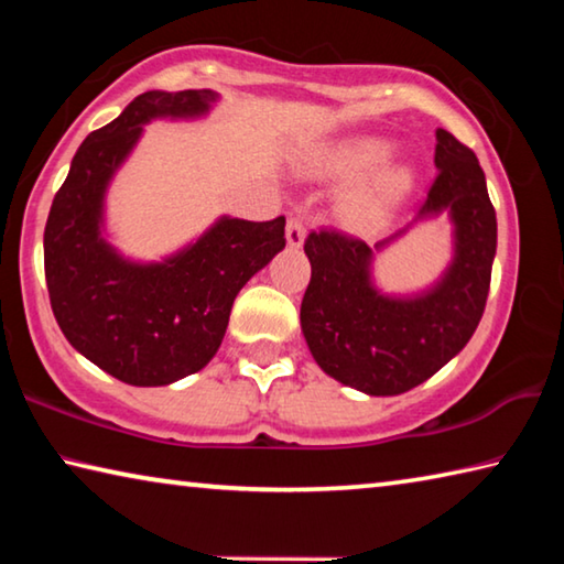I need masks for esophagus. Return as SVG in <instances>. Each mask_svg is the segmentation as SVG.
<instances>
[{
	"instance_id": "1",
	"label": "esophagus",
	"mask_w": 564,
	"mask_h": 564,
	"mask_svg": "<svg viewBox=\"0 0 564 564\" xmlns=\"http://www.w3.org/2000/svg\"><path fill=\"white\" fill-rule=\"evenodd\" d=\"M285 241H289L291 248H301L305 241V226L299 221V218H291L289 226H285Z\"/></svg>"
}]
</instances>
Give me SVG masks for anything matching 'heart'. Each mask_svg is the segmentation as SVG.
I'll return each instance as SVG.
<instances>
[{
	"label": "heart",
	"instance_id": "heart-1",
	"mask_svg": "<svg viewBox=\"0 0 564 564\" xmlns=\"http://www.w3.org/2000/svg\"><path fill=\"white\" fill-rule=\"evenodd\" d=\"M390 156V144L383 139L360 137L338 141L321 149L313 159V171L318 176L330 178H358L378 166H383ZM413 186V174L405 166H388L366 184L352 188L343 202V216L356 228H370L386 221V216L403 202V196Z\"/></svg>",
	"mask_w": 564,
	"mask_h": 564
}]
</instances>
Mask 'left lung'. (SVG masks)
Listing matches in <instances>:
<instances>
[{
	"label": "left lung",
	"instance_id": "left-lung-1",
	"mask_svg": "<svg viewBox=\"0 0 564 564\" xmlns=\"http://www.w3.org/2000/svg\"><path fill=\"white\" fill-rule=\"evenodd\" d=\"M435 169L417 216L370 248L338 231L305 238L311 283L301 330L323 373L366 395H400L425 383L473 338L490 291L498 218L477 156L451 131H435ZM447 213L454 261L431 290L395 296L372 281V259L410 227Z\"/></svg>",
	"mask_w": 564,
	"mask_h": 564
}]
</instances>
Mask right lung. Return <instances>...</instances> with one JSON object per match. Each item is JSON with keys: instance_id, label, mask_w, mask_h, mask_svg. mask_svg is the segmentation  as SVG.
<instances>
[{"instance_id": "1", "label": "right lung", "mask_w": 564, "mask_h": 564, "mask_svg": "<svg viewBox=\"0 0 564 564\" xmlns=\"http://www.w3.org/2000/svg\"><path fill=\"white\" fill-rule=\"evenodd\" d=\"M212 89L147 91L72 159L44 228V273L66 340L121 383L169 386L216 356L238 291L283 251L285 218L221 216L161 261L123 259L104 236L111 178L156 119L206 117Z\"/></svg>"}]
</instances>
